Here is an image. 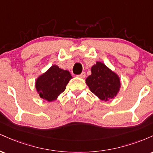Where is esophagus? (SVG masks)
Segmentation results:
<instances>
[{"instance_id": "obj_1", "label": "esophagus", "mask_w": 153, "mask_h": 153, "mask_svg": "<svg viewBox=\"0 0 153 153\" xmlns=\"http://www.w3.org/2000/svg\"><path fill=\"white\" fill-rule=\"evenodd\" d=\"M85 75H85V72H82V73H80V75H78V77H79V78H84L85 77Z\"/></svg>"}]
</instances>
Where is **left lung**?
Here are the masks:
<instances>
[{
    "mask_svg": "<svg viewBox=\"0 0 153 153\" xmlns=\"http://www.w3.org/2000/svg\"><path fill=\"white\" fill-rule=\"evenodd\" d=\"M85 82L93 94L105 101L116 97L121 87L118 75L101 62H96L92 66L91 75Z\"/></svg>",
    "mask_w": 153,
    "mask_h": 153,
    "instance_id": "obj_1",
    "label": "left lung"
}]
</instances>
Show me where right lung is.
Listing matches in <instances>:
<instances>
[{"mask_svg": "<svg viewBox=\"0 0 153 153\" xmlns=\"http://www.w3.org/2000/svg\"><path fill=\"white\" fill-rule=\"evenodd\" d=\"M73 78L70 72L54 65L38 77L35 87L40 97L47 101H52L65 90L67 84Z\"/></svg>", "mask_w": 153, "mask_h": 153, "instance_id": "right-lung-1", "label": "right lung"}]
</instances>
